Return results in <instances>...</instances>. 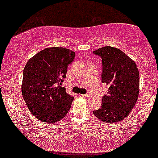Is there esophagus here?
Returning a JSON list of instances; mask_svg holds the SVG:
<instances>
[{
  "label": "esophagus",
  "mask_w": 158,
  "mask_h": 158,
  "mask_svg": "<svg viewBox=\"0 0 158 158\" xmlns=\"http://www.w3.org/2000/svg\"><path fill=\"white\" fill-rule=\"evenodd\" d=\"M82 96H84V97H90V94H87L82 95Z\"/></svg>",
  "instance_id": "1"
}]
</instances>
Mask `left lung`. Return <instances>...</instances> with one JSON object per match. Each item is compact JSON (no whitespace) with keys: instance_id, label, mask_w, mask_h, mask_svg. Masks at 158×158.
<instances>
[{"instance_id":"8db88e82","label":"left lung","mask_w":158,"mask_h":158,"mask_svg":"<svg viewBox=\"0 0 158 158\" xmlns=\"http://www.w3.org/2000/svg\"><path fill=\"white\" fill-rule=\"evenodd\" d=\"M102 60V81L108 85V95L94 114L102 122L116 123L133 109L139 95V72L134 60L120 49L104 46L94 51Z\"/></svg>"}]
</instances>
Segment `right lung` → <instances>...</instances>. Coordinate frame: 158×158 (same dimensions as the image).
<instances>
[{"label":"right lung","instance_id":"add662e5","mask_svg":"<svg viewBox=\"0 0 158 158\" xmlns=\"http://www.w3.org/2000/svg\"><path fill=\"white\" fill-rule=\"evenodd\" d=\"M75 52L62 47L43 49L29 59L23 70L22 95L28 109L38 120L56 123L71 108L73 97L62 82Z\"/></svg>","mask_w":158,"mask_h":158}]
</instances>
